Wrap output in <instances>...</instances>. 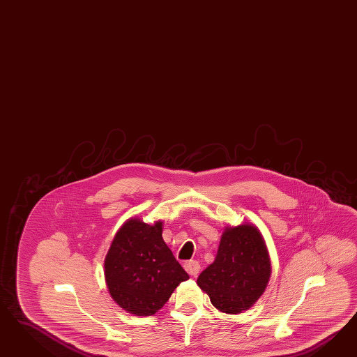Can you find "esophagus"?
I'll return each mask as SVG.
<instances>
[{"label": "esophagus", "mask_w": 357, "mask_h": 357, "mask_svg": "<svg viewBox=\"0 0 357 357\" xmlns=\"http://www.w3.org/2000/svg\"><path fill=\"white\" fill-rule=\"evenodd\" d=\"M184 270L187 271L188 275L196 276L199 273V271H200V264L196 260H188V261L184 263Z\"/></svg>", "instance_id": "obj_1"}]
</instances>
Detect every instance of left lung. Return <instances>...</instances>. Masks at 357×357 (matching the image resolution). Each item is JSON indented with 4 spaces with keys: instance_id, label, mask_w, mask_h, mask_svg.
<instances>
[{
    "instance_id": "1",
    "label": "left lung",
    "mask_w": 357,
    "mask_h": 357,
    "mask_svg": "<svg viewBox=\"0 0 357 357\" xmlns=\"http://www.w3.org/2000/svg\"><path fill=\"white\" fill-rule=\"evenodd\" d=\"M270 252L259 229L252 224L227 227L212 264L197 278L217 310L239 314L257 303L270 281Z\"/></svg>"
}]
</instances>
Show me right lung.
<instances>
[{"label":"right lung","mask_w":357,"mask_h":357,"mask_svg":"<svg viewBox=\"0 0 357 357\" xmlns=\"http://www.w3.org/2000/svg\"><path fill=\"white\" fill-rule=\"evenodd\" d=\"M163 221L127 220L105 258V280L112 300L139 317L157 313L175 288L190 276L162 238Z\"/></svg>","instance_id":"obj_1"}]
</instances>
